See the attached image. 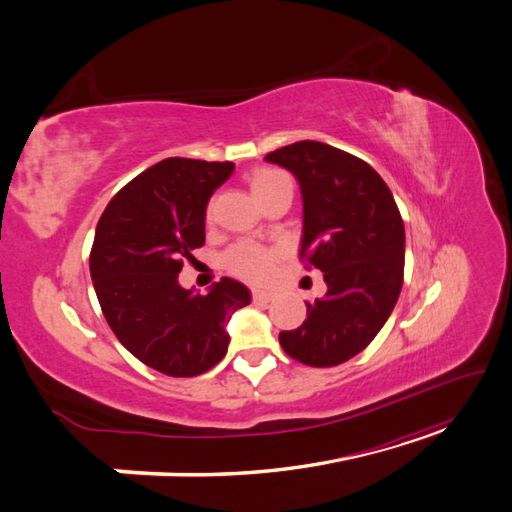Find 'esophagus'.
<instances>
[{
  "label": "esophagus",
  "instance_id": "34e87169",
  "mask_svg": "<svg viewBox=\"0 0 512 512\" xmlns=\"http://www.w3.org/2000/svg\"><path fill=\"white\" fill-rule=\"evenodd\" d=\"M252 297H254V301L267 303V301H271L275 297V292L269 290V288H252Z\"/></svg>",
  "mask_w": 512,
  "mask_h": 512
}]
</instances>
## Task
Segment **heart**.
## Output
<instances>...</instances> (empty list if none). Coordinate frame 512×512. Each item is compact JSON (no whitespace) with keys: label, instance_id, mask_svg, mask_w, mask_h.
I'll list each match as a JSON object with an SVG mask.
<instances>
[{"label":"heart","instance_id":"obj_1","mask_svg":"<svg viewBox=\"0 0 512 512\" xmlns=\"http://www.w3.org/2000/svg\"><path fill=\"white\" fill-rule=\"evenodd\" d=\"M288 181L290 177L284 173V170L273 168V166H260L250 175V179H247L258 203L275 188H280L282 183H288ZM207 218H211V207L207 209ZM224 262H226V269L232 275L241 277V280L265 282L273 271L275 252L267 250V247H262L258 243L243 241V243H237L235 247H230Z\"/></svg>","mask_w":512,"mask_h":512}]
</instances>
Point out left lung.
<instances>
[{
	"mask_svg": "<svg viewBox=\"0 0 512 512\" xmlns=\"http://www.w3.org/2000/svg\"><path fill=\"white\" fill-rule=\"evenodd\" d=\"M303 194L299 258L320 269L327 294L307 305L299 329L282 331L288 356L333 367L365 350L389 320L404 284L406 232L384 179L361 158L318 141L275 149Z\"/></svg>",
	"mask_w": 512,
	"mask_h": 512,
	"instance_id": "left-lung-1",
	"label": "left lung"
}]
</instances>
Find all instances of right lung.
I'll use <instances>...</instances> for the list:
<instances>
[{
    "instance_id": "1",
    "label": "right lung",
    "mask_w": 512,
    "mask_h": 512,
    "mask_svg": "<svg viewBox=\"0 0 512 512\" xmlns=\"http://www.w3.org/2000/svg\"><path fill=\"white\" fill-rule=\"evenodd\" d=\"M232 162L166 158L111 198L96 226L89 271L119 342L160 374L192 378L228 350L226 322L252 297L222 277L209 294L179 286L192 250L205 245V209Z\"/></svg>"
}]
</instances>
